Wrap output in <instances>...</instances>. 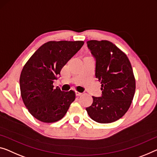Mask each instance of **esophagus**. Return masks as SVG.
<instances>
[{
  "instance_id": "esophagus-1",
  "label": "esophagus",
  "mask_w": 157,
  "mask_h": 157,
  "mask_svg": "<svg viewBox=\"0 0 157 157\" xmlns=\"http://www.w3.org/2000/svg\"><path fill=\"white\" fill-rule=\"evenodd\" d=\"M75 93H76V96H80V95H81V93H79V92H77V91H76L75 92Z\"/></svg>"
}]
</instances>
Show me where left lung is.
Returning a JSON list of instances; mask_svg holds the SVG:
<instances>
[{"label": "left lung", "mask_w": 157, "mask_h": 157, "mask_svg": "<svg viewBox=\"0 0 157 157\" xmlns=\"http://www.w3.org/2000/svg\"><path fill=\"white\" fill-rule=\"evenodd\" d=\"M95 59V77L101 83V97L93 96L86 108L91 119L109 124L121 119L128 110L136 91V79L127 55L108 40H88Z\"/></svg>", "instance_id": "8db88e82"}]
</instances>
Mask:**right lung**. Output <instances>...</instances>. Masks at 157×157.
Here are the masks:
<instances>
[{
  "label": "right lung",
  "mask_w": 157,
  "mask_h": 157,
  "mask_svg": "<svg viewBox=\"0 0 157 157\" xmlns=\"http://www.w3.org/2000/svg\"><path fill=\"white\" fill-rule=\"evenodd\" d=\"M84 42L49 41L41 45L26 62L21 72V95L26 107L36 119L44 123L62 119L75 100L73 90L64 92L54 80Z\"/></svg>",
  "instance_id": "add662e5"
}]
</instances>
